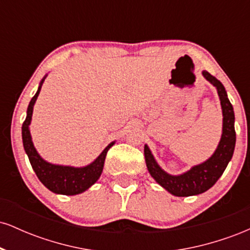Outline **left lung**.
<instances>
[{"mask_svg": "<svg viewBox=\"0 0 250 250\" xmlns=\"http://www.w3.org/2000/svg\"><path fill=\"white\" fill-rule=\"evenodd\" d=\"M202 75L216 88L222 107V135L214 154L207 161L194 166L186 173L170 175L157 165L150 149L147 145L145 146V159L149 174L161 187L175 196H193L207 191L220 179L234 154L236 133L234 128L235 115L233 105L227 96L225 87L216 77L206 70L202 71Z\"/></svg>", "mask_w": 250, "mask_h": 250, "instance_id": "left-lung-1", "label": "left lung"}]
</instances>
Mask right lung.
Returning <instances> with one entry per match:
<instances>
[{"mask_svg": "<svg viewBox=\"0 0 250 250\" xmlns=\"http://www.w3.org/2000/svg\"><path fill=\"white\" fill-rule=\"evenodd\" d=\"M44 76L40 83L39 89L34 95L31 101L29 102L27 109V117H25L23 125H22V141H23V147L25 153L28 155L31 167L34 171L50 191L55 194L61 195H77L90 188L94 183L101 176L103 166H104V160L107 156L109 148L115 142H111L105 147L104 150L99 155V157L90 165L85 167H70V166H60L53 165V163L47 162L43 160L37 150L34 147V143L31 141V135L29 130V125L31 122V116H33V109L35 104L37 96L41 91L42 83L44 81Z\"/></svg>", "mask_w": 250, "mask_h": 250, "instance_id": "obj_1", "label": "right lung"}]
</instances>
